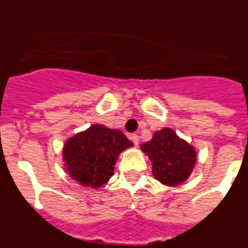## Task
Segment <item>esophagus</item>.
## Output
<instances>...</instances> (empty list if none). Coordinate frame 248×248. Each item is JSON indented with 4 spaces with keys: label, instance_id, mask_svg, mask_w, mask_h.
Instances as JSON below:
<instances>
[{
    "label": "esophagus",
    "instance_id": "1",
    "mask_svg": "<svg viewBox=\"0 0 248 248\" xmlns=\"http://www.w3.org/2000/svg\"><path fill=\"white\" fill-rule=\"evenodd\" d=\"M130 139H131V141L135 144V145H138V144H139V137H138V134H131Z\"/></svg>",
    "mask_w": 248,
    "mask_h": 248
}]
</instances>
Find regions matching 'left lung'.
<instances>
[{
	"label": "left lung",
	"instance_id": "left-lung-1",
	"mask_svg": "<svg viewBox=\"0 0 248 248\" xmlns=\"http://www.w3.org/2000/svg\"><path fill=\"white\" fill-rule=\"evenodd\" d=\"M141 149L153 163L155 179L165 185H179L190 176L196 163V153L171 129L156 131Z\"/></svg>",
	"mask_w": 248,
	"mask_h": 248
}]
</instances>
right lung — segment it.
Masks as SVG:
<instances>
[{"label": "right lung", "instance_id": "obj_1", "mask_svg": "<svg viewBox=\"0 0 248 248\" xmlns=\"http://www.w3.org/2000/svg\"><path fill=\"white\" fill-rule=\"evenodd\" d=\"M131 145L120 130L95 124L68 140L63 156L74 180L84 186L99 187L113 175L120 153Z\"/></svg>", "mask_w": 248, "mask_h": 248}]
</instances>
